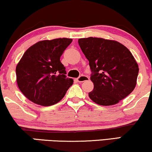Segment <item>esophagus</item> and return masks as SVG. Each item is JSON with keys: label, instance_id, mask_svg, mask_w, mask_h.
Masks as SVG:
<instances>
[{"label": "esophagus", "instance_id": "1", "mask_svg": "<svg viewBox=\"0 0 152 152\" xmlns=\"http://www.w3.org/2000/svg\"><path fill=\"white\" fill-rule=\"evenodd\" d=\"M89 80V78L86 76H80V77H78V78L76 79L77 82H78V83H83V82H85V81H87Z\"/></svg>", "mask_w": 152, "mask_h": 152}]
</instances>
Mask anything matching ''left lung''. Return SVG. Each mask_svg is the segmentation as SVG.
I'll use <instances>...</instances> for the list:
<instances>
[{
	"instance_id": "8db88e82",
	"label": "left lung",
	"mask_w": 152,
	"mask_h": 152,
	"mask_svg": "<svg viewBox=\"0 0 152 152\" xmlns=\"http://www.w3.org/2000/svg\"><path fill=\"white\" fill-rule=\"evenodd\" d=\"M79 46L89 61L94 89L89 97L98 104H117L135 88L138 65L131 52L116 40L102 38L78 39Z\"/></svg>"
}]
</instances>
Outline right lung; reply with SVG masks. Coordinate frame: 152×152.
Masks as SVG:
<instances>
[{"label": "right lung", "instance_id": "right-lung-1", "mask_svg": "<svg viewBox=\"0 0 152 152\" xmlns=\"http://www.w3.org/2000/svg\"><path fill=\"white\" fill-rule=\"evenodd\" d=\"M72 42L67 38L41 40L24 53L16 65V82L27 99L50 106L65 96L74 80L66 77L60 58Z\"/></svg>", "mask_w": 152, "mask_h": 152}]
</instances>
